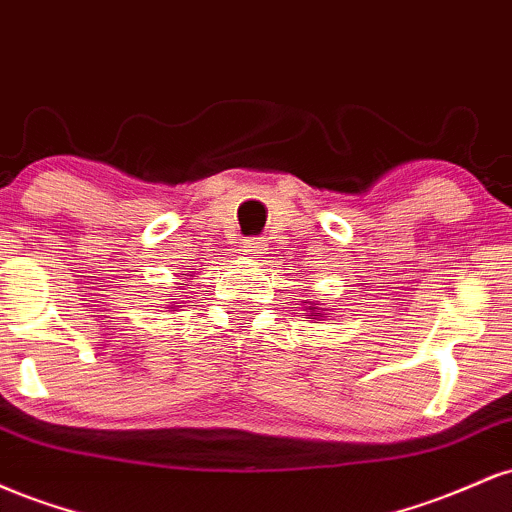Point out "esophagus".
<instances>
[{
    "instance_id": "1",
    "label": "esophagus",
    "mask_w": 512,
    "mask_h": 512,
    "mask_svg": "<svg viewBox=\"0 0 512 512\" xmlns=\"http://www.w3.org/2000/svg\"><path fill=\"white\" fill-rule=\"evenodd\" d=\"M240 255H243L245 260H255V257H260L262 255L260 238H245L243 243H240Z\"/></svg>"
}]
</instances>
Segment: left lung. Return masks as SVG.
I'll return each mask as SVG.
<instances>
[{
	"label": "left lung",
	"instance_id": "left-lung-1",
	"mask_svg": "<svg viewBox=\"0 0 512 512\" xmlns=\"http://www.w3.org/2000/svg\"><path fill=\"white\" fill-rule=\"evenodd\" d=\"M310 310H313V308H310Z\"/></svg>",
	"mask_w": 512,
	"mask_h": 512
}]
</instances>
